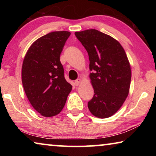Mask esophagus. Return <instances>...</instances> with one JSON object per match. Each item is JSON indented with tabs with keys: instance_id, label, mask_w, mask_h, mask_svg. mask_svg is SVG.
<instances>
[{
	"instance_id": "1",
	"label": "esophagus",
	"mask_w": 156,
	"mask_h": 156,
	"mask_svg": "<svg viewBox=\"0 0 156 156\" xmlns=\"http://www.w3.org/2000/svg\"><path fill=\"white\" fill-rule=\"evenodd\" d=\"M80 83H81V80L80 79H77V80H75V84L76 86H78V85H79V84H80Z\"/></svg>"
}]
</instances>
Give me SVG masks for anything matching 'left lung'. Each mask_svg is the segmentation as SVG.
<instances>
[{
	"label": "left lung",
	"mask_w": 156,
	"mask_h": 156,
	"mask_svg": "<svg viewBox=\"0 0 156 156\" xmlns=\"http://www.w3.org/2000/svg\"><path fill=\"white\" fill-rule=\"evenodd\" d=\"M75 35L89 55V74L94 95L88 108L94 116L107 118L122 107L130 88L131 71L119 42L96 30L76 31Z\"/></svg>",
	"instance_id": "obj_1"
}]
</instances>
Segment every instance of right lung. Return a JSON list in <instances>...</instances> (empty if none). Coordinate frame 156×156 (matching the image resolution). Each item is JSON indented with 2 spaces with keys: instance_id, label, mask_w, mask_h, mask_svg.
<instances>
[{
  "instance_id": "add662e5",
  "label": "right lung",
  "mask_w": 156,
  "mask_h": 156,
  "mask_svg": "<svg viewBox=\"0 0 156 156\" xmlns=\"http://www.w3.org/2000/svg\"><path fill=\"white\" fill-rule=\"evenodd\" d=\"M71 33L53 31L31 44L22 66V83L29 101L40 114L52 117L61 112L72 86L64 76L60 56Z\"/></svg>"
}]
</instances>
